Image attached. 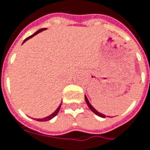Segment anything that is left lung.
Returning a JSON list of instances; mask_svg holds the SVG:
<instances>
[{
	"instance_id": "1",
	"label": "left lung",
	"mask_w": 150,
	"mask_h": 150,
	"mask_svg": "<svg viewBox=\"0 0 150 150\" xmlns=\"http://www.w3.org/2000/svg\"><path fill=\"white\" fill-rule=\"evenodd\" d=\"M85 100H86V104H87V106L89 107V108H90V109H91V111H92L96 115H97V116H99V117H103V118H104V117H106V115H104V114L99 112L98 111H96V110L92 107V105L90 103V101H89V100L87 99V97H86V95H85ZM108 117H109V116H108Z\"/></svg>"
}]
</instances>
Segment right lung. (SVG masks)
<instances>
[{
	"mask_svg": "<svg viewBox=\"0 0 150 150\" xmlns=\"http://www.w3.org/2000/svg\"><path fill=\"white\" fill-rule=\"evenodd\" d=\"M46 29H47V28H42V29L38 30L36 33H33V35H31V36L28 37V38H26V39L24 40V42H26V41H27V40H28L29 38H33V36H35L36 34H38V33H41V32H42L43 30H46ZM60 107H61V104H60V105H59V106L58 107V108L56 109L55 111H54V112L53 113L51 114V115H49V116H48V117H43V118H38V119H37V118H36L35 120L38 121V122H46V121L51 120V119H52V118H54V117H55L56 115L58 114V112H59V109H60Z\"/></svg>",
	"mask_w": 150,
	"mask_h": 150,
	"instance_id": "add662e5",
	"label": "right lung"
}]
</instances>
